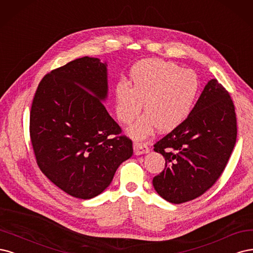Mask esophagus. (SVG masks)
Segmentation results:
<instances>
[{"label": "esophagus", "mask_w": 253, "mask_h": 253, "mask_svg": "<svg viewBox=\"0 0 253 253\" xmlns=\"http://www.w3.org/2000/svg\"><path fill=\"white\" fill-rule=\"evenodd\" d=\"M133 150L136 156H140V154L143 153H148L149 152V147L147 144L142 143V142H134L133 143Z\"/></svg>", "instance_id": "obj_1"}]
</instances>
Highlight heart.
<instances>
[{"mask_svg":"<svg viewBox=\"0 0 253 253\" xmlns=\"http://www.w3.org/2000/svg\"><path fill=\"white\" fill-rule=\"evenodd\" d=\"M132 88L119 84L116 88L118 119L130 124L146 113L128 129L133 138H145L159 128L170 131L189 116L200 91V80L192 70L182 69L172 62L149 59L138 62L130 72Z\"/></svg>","mask_w":253,"mask_h":253,"instance_id":"obj_1","label":"heart"}]
</instances>
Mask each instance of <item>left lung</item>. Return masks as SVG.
Listing matches in <instances>:
<instances>
[{"mask_svg": "<svg viewBox=\"0 0 253 253\" xmlns=\"http://www.w3.org/2000/svg\"><path fill=\"white\" fill-rule=\"evenodd\" d=\"M234 105L226 89L212 79L189 116L154 144L165 168L153 177L154 189L173 204L199 198L218 180L236 141Z\"/></svg>", "mask_w": 253, "mask_h": 253, "instance_id": "left-lung-1", "label": "left lung"}]
</instances>
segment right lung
Here are the masks:
<instances>
[{"mask_svg": "<svg viewBox=\"0 0 253 253\" xmlns=\"http://www.w3.org/2000/svg\"><path fill=\"white\" fill-rule=\"evenodd\" d=\"M107 93V63L83 56L46 75L32 101L29 131L37 164L71 197L102 193L133 153L131 140L121 135L103 105Z\"/></svg>", "mask_w": 253, "mask_h": 253, "instance_id": "obj_1", "label": "right lung"}]
</instances>
